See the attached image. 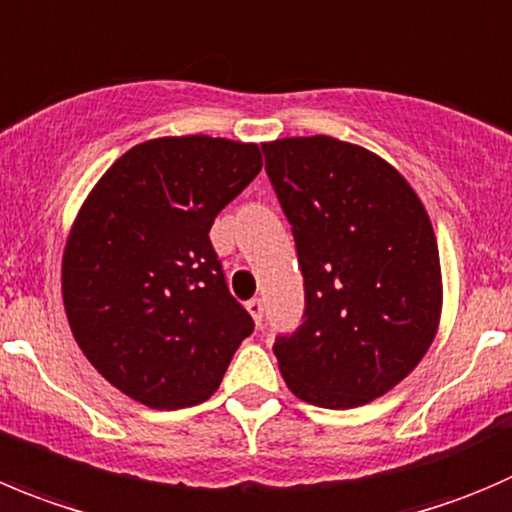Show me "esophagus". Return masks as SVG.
<instances>
[{
	"instance_id": "esophagus-1",
	"label": "esophagus",
	"mask_w": 512,
	"mask_h": 512,
	"mask_svg": "<svg viewBox=\"0 0 512 512\" xmlns=\"http://www.w3.org/2000/svg\"><path fill=\"white\" fill-rule=\"evenodd\" d=\"M247 312L252 315V320H255V325H262V315H265V305H262V300H250L247 302Z\"/></svg>"
}]
</instances>
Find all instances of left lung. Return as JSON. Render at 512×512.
Returning a JSON list of instances; mask_svg holds the SVG:
<instances>
[{"label": "left lung", "instance_id": "1", "mask_svg": "<svg viewBox=\"0 0 512 512\" xmlns=\"http://www.w3.org/2000/svg\"><path fill=\"white\" fill-rule=\"evenodd\" d=\"M292 225L305 322L275 340L292 395L327 410L372 403L433 345L443 310L438 240L390 162L327 135L265 142Z\"/></svg>", "mask_w": 512, "mask_h": 512}]
</instances>
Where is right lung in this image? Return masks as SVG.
I'll return each mask as SVG.
<instances>
[{
	"label": "right lung",
	"instance_id": "add662e5",
	"mask_svg": "<svg viewBox=\"0 0 512 512\" xmlns=\"http://www.w3.org/2000/svg\"><path fill=\"white\" fill-rule=\"evenodd\" d=\"M262 170L252 142L157 137L124 152L69 230L62 297L99 375L155 410L220 388L255 322L227 290L210 227Z\"/></svg>",
	"mask_w": 512,
	"mask_h": 512
}]
</instances>
